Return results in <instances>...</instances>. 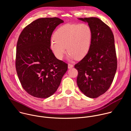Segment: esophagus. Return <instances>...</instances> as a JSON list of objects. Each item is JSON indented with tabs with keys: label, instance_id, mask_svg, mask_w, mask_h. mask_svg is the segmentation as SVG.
Segmentation results:
<instances>
[{
	"label": "esophagus",
	"instance_id": "1",
	"mask_svg": "<svg viewBox=\"0 0 131 131\" xmlns=\"http://www.w3.org/2000/svg\"><path fill=\"white\" fill-rule=\"evenodd\" d=\"M73 67V65L70 64H68V69H71V68H72Z\"/></svg>",
	"mask_w": 131,
	"mask_h": 131
}]
</instances>
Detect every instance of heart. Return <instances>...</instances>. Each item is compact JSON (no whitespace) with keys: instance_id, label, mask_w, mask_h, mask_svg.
I'll use <instances>...</instances> for the list:
<instances>
[{"instance_id":"obj_1","label":"heart","mask_w":131,"mask_h":131,"mask_svg":"<svg viewBox=\"0 0 131 131\" xmlns=\"http://www.w3.org/2000/svg\"><path fill=\"white\" fill-rule=\"evenodd\" d=\"M92 35V28L88 24H66L54 34L50 48L59 60L63 58L67 50L70 59L81 60L89 52Z\"/></svg>"}]
</instances>
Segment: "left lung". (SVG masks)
<instances>
[{
  "label": "left lung",
  "instance_id": "1",
  "mask_svg": "<svg viewBox=\"0 0 131 131\" xmlns=\"http://www.w3.org/2000/svg\"><path fill=\"white\" fill-rule=\"evenodd\" d=\"M92 30L89 53L74 65L78 71L77 85L83 94L96 98L109 89L117 68L115 39L110 27L97 17L78 18Z\"/></svg>",
  "mask_w": 131,
  "mask_h": 131
}]
</instances>
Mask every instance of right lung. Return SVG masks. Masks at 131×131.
Wrapping results in <instances>:
<instances>
[{
    "label": "right lung",
    "instance_id": "add662e5",
    "mask_svg": "<svg viewBox=\"0 0 131 131\" xmlns=\"http://www.w3.org/2000/svg\"><path fill=\"white\" fill-rule=\"evenodd\" d=\"M64 21L58 17L38 18L26 26L16 45L15 66L23 88L34 97L46 99L57 91L68 65L50 49L53 31Z\"/></svg>",
    "mask_w": 131,
    "mask_h": 131
}]
</instances>
